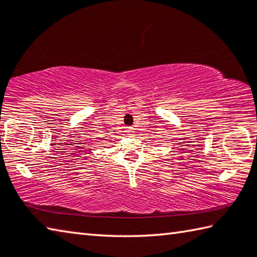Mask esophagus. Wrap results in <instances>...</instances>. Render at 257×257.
Masks as SVG:
<instances>
[{
  "instance_id": "34e87169",
  "label": "esophagus",
  "mask_w": 257,
  "mask_h": 257,
  "mask_svg": "<svg viewBox=\"0 0 257 257\" xmlns=\"http://www.w3.org/2000/svg\"><path fill=\"white\" fill-rule=\"evenodd\" d=\"M125 133H127L128 136H134L135 134V129L132 128V127H128L127 129H125Z\"/></svg>"
}]
</instances>
